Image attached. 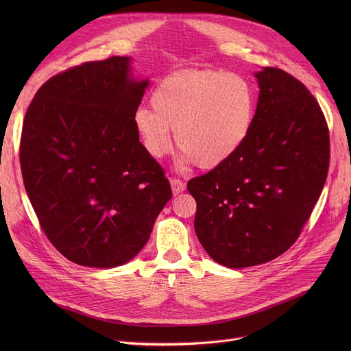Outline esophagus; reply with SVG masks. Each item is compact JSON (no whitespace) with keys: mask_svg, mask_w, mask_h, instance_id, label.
Segmentation results:
<instances>
[{"mask_svg":"<svg viewBox=\"0 0 351 351\" xmlns=\"http://www.w3.org/2000/svg\"><path fill=\"white\" fill-rule=\"evenodd\" d=\"M169 182H171V186H172L173 195H179L180 192L185 191V183H183V180H180V179H178V178H171Z\"/></svg>","mask_w":351,"mask_h":351,"instance_id":"34e87169","label":"esophagus"}]
</instances>
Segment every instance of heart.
<instances>
[{
	"instance_id": "obj_1",
	"label": "heart",
	"mask_w": 351,
	"mask_h": 351,
	"mask_svg": "<svg viewBox=\"0 0 351 351\" xmlns=\"http://www.w3.org/2000/svg\"><path fill=\"white\" fill-rule=\"evenodd\" d=\"M139 108L134 125L146 151L162 158L172 149V134L183 159L200 169L228 162L246 142L254 121L256 89L239 73L183 69L163 78Z\"/></svg>"
}]
</instances>
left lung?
<instances>
[{"mask_svg": "<svg viewBox=\"0 0 351 351\" xmlns=\"http://www.w3.org/2000/svg\"><path fill=\"white\" fill-rule=\"evenodd\" d=\"M256 78L261 92L246 142L188 182L199 242L232 269L266 263L298 241L330 163L328 126L304 84L273 66Z\"/></svg>", "mask_w": 351, "mask_h": 351, "instance_id": "left-lung-1", "label": "left lung"}]
</instances>
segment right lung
<instances>
[{
	"instance_id": "right-lung-1",
	"label": "right lung",
	"mask_w": 351,
	"mask_h": 351,
	"mask_svg": "<svg viewBox=\"0 0 351 351\" xmlns=\"http://www.w3.org/2000/svg\"><path fill=\"white\" fill-rule=\"evenodd\" d=\"M146 85L129 78V58L110 57L53 75L27 109L24 186L48 241L77 265L131 261L172 197L134 125Z\"/></svg>"
}]
</instances>
